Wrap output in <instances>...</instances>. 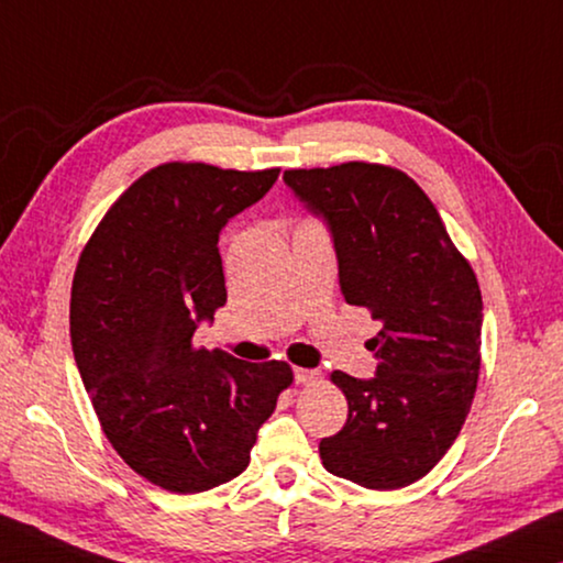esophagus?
Listing matches in <instances>:
<instances>
[{
  "label": "esophagus",
  "mask_w": 563,
  "mask_h": 563,
  "mask_svg": "<svg viewBox=\"0 0 563 563\" xmlns=\"http://www.w3.org/2000/svg\"><path fill=\"white\" fill-rule=\"evenodd\" d=\"M295 383H298V385H316V383H320V369L295 367Z\"/></svg>",
  "instance_id": "esophagus-1"
}]
</instances>
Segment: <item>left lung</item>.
Returning <instances> with one entry per match:
<instances>
[{"instance_id": "8db88e82", "label": "left lung", "mask_w": 563, "mask_h": 563, "mask_svg": "<svg viewBox=\"0 0 563 563\" xmlns=\"http://www.w3.org/2000/svg\"><path fill=\"white\" fill-rule=\"evenodd\" d=\"M335 241L340 288L383 330L369 340L377 377L330 383L347 422L320 442L330 474L365 489H402L460 434L482 365V292L442 216L405 170L367 161L283 174Z\"/></svg>"}]
</instances>
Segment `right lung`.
<instances>
[{"mask_svg":"<svg viewBox=\"0 0 563 563\" xmlns=\"http://www.w3.org/2000/svg\"><path fill=\"white\" fill-rule=\"evenodd\" d=\"M280 168L168 161L133 180L76 263V365L113 450L146 482L198 494L235 479L292 385L288 362H243L194 342L225 302L218 235Z\"/></svg>","mask_w":563,"mask_h":563,"instance_id":"1","label":"right lung"}]
</instances>
